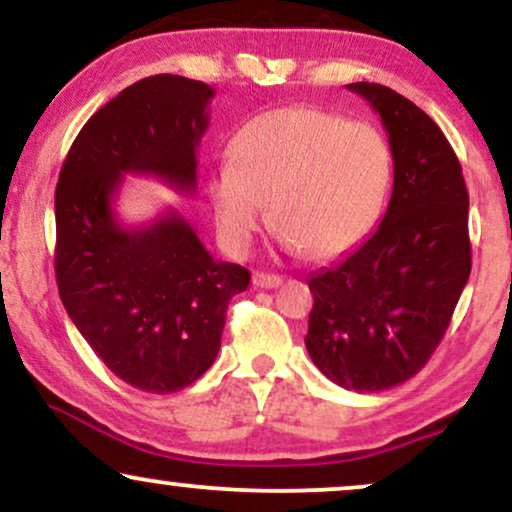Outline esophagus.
<instances>
[{
    "mask_svg": "<svg viewBox=\"0 0 512 512\" xmlns=\"http://www.w3.org/2000/svg\"><path fill=\"white\" fill-rule=\"evenodd\" d=\"M279 284H281V276L276 274H267V272L252 274V286H257V289H276Z\"/></svg>",
    "mask_w": 512,
    "mask_h": 512,
    "instance_id": "esophagus-1",
    "label": "esophagus"
}]
</instances>
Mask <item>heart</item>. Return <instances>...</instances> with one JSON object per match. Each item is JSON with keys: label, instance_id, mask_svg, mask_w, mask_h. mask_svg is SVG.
I'll return each mask as SVG.
<instances>
[{"label": "heart", "instance_id": "1", "mask_svg": "<svg viewBox=\"0 0 512 512\" xmlns=\"http://www.w3.org/2000/svg\"><path fill=\"white\" fill-rule=\"evenodd\" d=\"M390 178V149L375 127L310 105L269 110L238 129L228 166L211 170V219L226 250L243 255L269 204L286 248L330 260L366 236Z\"/></svg>", "mask_w": 512, "mask_h": 512}]
</instances>
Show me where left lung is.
<instances>
[{"mask_svg": "<svg viewBox=\"0 0 512 512\" xmlns=\"http://www.w3.org/2000/svg\"><path fill=\"white\" fill-rule=\"evenodd\" d=\"M380 115L395 163L387 211L358 248L308 276L305 349L332 383L390 390L443 339L472 272L460 161L424 110L380 84L346 86Z\"/></svg>", "mask_w": 512, "mask_h": 512, "instance_id": "8db88e82", "label": "left lung"}]
</instances>
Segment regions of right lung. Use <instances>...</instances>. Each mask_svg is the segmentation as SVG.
Returning a JSON list of instances; mask_svg holds the SVG:
<instances>
[{
    "mask_svg": "<svg viewBox=\"0 0 512 512\" xmlns=\"http://www.w3.org/2000/svg\"><path fill=\"white\" fill-rule=\"evenodd\" d=\"M214 88L175 74L127 86L86 122L55 190V274L64 310L120 380L168 395L207 373L226 308L250 284L209 255L178 209L144 226L117 219L125 175L192 195Z\"/></svg>",
    "mask_w": 512,
    "mask_h": 512,
    "instance_id": "obj_1",
    "label": "right lung"
}]
</instances>
